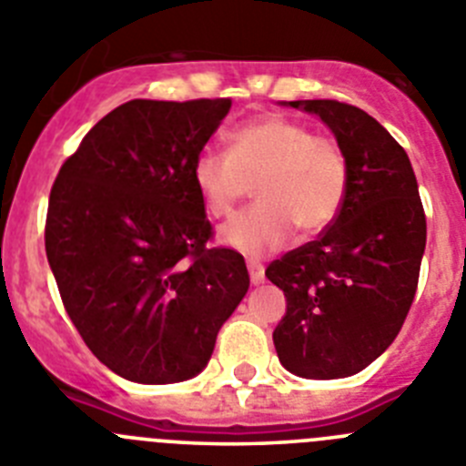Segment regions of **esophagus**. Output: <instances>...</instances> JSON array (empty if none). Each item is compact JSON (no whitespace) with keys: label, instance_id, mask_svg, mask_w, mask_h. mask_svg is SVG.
I'll return each instance as SVG.
<instances>
[{"label":"esophagus","instance_id":"34e87169","mask_svg":"<svg viewBox=\"0 0 466 466\" xmlns=\"http://www.w3.org/2000/svg\"><path fill=\"white\" fill-rule=\"evenodd\" d=\"M247 270H249V279H252V284H261L263 279H266L263 263L254 261V258H247Z\"/></svg>","mask_w":466,"mask_h":466}]
</instances>
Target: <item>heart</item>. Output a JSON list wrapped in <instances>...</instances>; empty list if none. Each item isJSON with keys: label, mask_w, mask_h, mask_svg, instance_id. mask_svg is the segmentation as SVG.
Wrapping results in <instances>:
<instances>
[{"label": "heart", "mask_w": 466, "mask_h": 466, "mask_svg": "<svg viewBox=\"0 0 466 466\" xmlns=\"http://www.w3.org/2000/svg\"><path fill=\"white\" fill-rule=\"evenodd\" d=\"M191 179L205 209L226 219L257 188L258 203L221 228V240L245 254H266L294 236H317L339 219L350 188L343 147L294 118L266 114L228 133L226 154L205 149Z\"/></svg>", "instance_id": "obj_1"}]
</instances>
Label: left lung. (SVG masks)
Here are the masks:
<instances>
[{
    "label": "left lung",
    "instance_id": "8db88e82",
    "mask_svg": "<svg viewBox=\"0 0 466 466\" xmlns=\"http://www.w3.org/2000/svg\"><path fill=\"white\" fill-rule=\"evenodd\" d=\"M343 147L350 188L339 219L317 240L266 268L287 312L273 343L287 371L333 380L385 352L409 315L425 254L427 219L401 144L364 109L339 100H296Z\"/></svg>",
    "mask_w": 466,
    "mask_h": 466
}]
</instances>
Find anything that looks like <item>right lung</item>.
<instances>
[{"label": "right lung", "instance_id": "add662e5", "mask_svg": "<svg viewBox=\"0 0 466 466\" xmlns=\"http://www.w3.org/2000/svg\"><path fill=\"white\" fill-rule=\"evenodd\" d=\"M230 109L130 100L90 127L48 198L46 257L69 319L106 369L166 385L208 366L249 289L242 254L208 247L191 166Z\"/></svg>", "mask_w": 466, "mask_h": 466}]
</instances>
